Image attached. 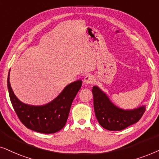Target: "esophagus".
Masks as SVG:
<instances>
[{
	"label": "esophagus",
	"instance_id": "esophagus-1",
	"mask_svg": "<svg viewBox=\"0 0 159 159\" xmlns=\"http://www.w3.org/2000/svg\"><path fill=\"white\" fill-rule=\"evenodd\" d=\"M93 81H94V78L91 75H86L85 78H84V83L85 84H92L93 83Z\"/></svg>",
	"mask_w": 159,
	"mask_h": 159
}]
</instances>
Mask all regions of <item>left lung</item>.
Returning a JSON list of instances; mask_svg holds the SVG:
<instances>
[{
    "label": "left lung",
    "mask_w": 159,
    "mask_h": 159,
    "mask_svg": "<svg viewBox=\"0 0 159 159\" xmlns=\"http://www.w3.org/2000/svg\"><path fill=\"white\" fill-rule=\"evenodd\" d=\"M92 91L96 118L100 125L106 130H123L137 122L145 111L144 106L129 111L120 109L111 103L98 86H93Z\"/></svg>",
    "instance_id": "left-lung-1"
}]
</instances>
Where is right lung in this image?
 <instances>
[{"label":"right lung","instance_id":"right-lung-1","mask_svg":"<svg viewBox=\"0 0 159 159\" xmlns=\"http://www.w3.org/2000/svg\"><path fill=\"white\" fill-rule=\"evenodd\" d=\"M7 86L11 105L17 115L26 128L43 134H54L65 125L74 98L81 89V80L69 84L55 100L45 106H34L23 103L17 99L9 82Z\"/></svg>","mask_w":159,"mask_h":159}]
</instances>
